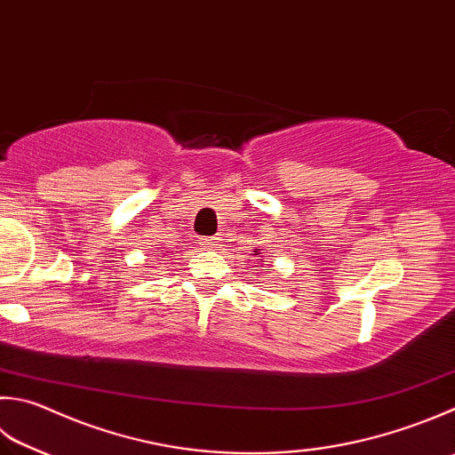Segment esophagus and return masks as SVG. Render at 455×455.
I'll return each instance as SVG.
<instances>
[{
	"label": "esophagus",
	"mask_w": 455,
	"mask_h": 455,
	"mask_svg": "<svg viewBox=\"0 0 455 455\" xmlns=\"http://www.w3.org/2000/svg\"><path fill=\"white\" fill-rule=\"evenodd\" d=\"M216 245H218V237H202L200 239L202 250H213Z\"/></svg>",
	"instance_id": "obj_1"
}]
</instances>
